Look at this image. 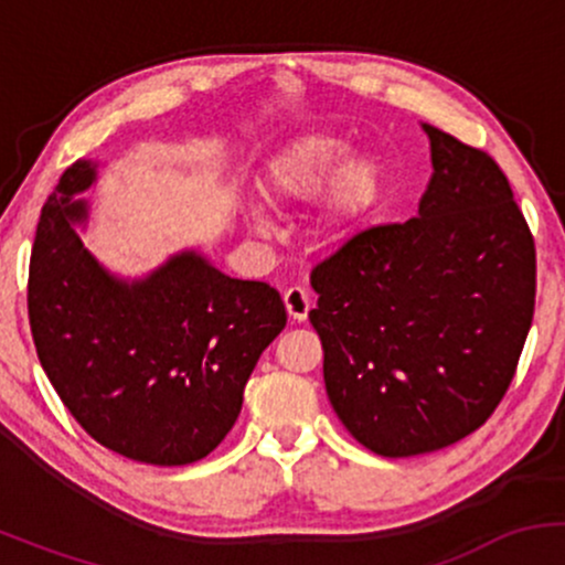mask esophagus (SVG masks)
I'll list each match as a JSON object with an SVG mask.
<instances>
[{
    "mask_svg": "<svg viewBox=\"0 0 565 565\" xmlns=\"http://www.w3.org/2000/svg\"><path fill=\"white\" fill-rule=\"evenodd\" d=\"M284 305H287L289 319L305 321L308 319L310 308H313V297H310L302 287H289L287 291H284Z\"/></svg>",
    "mask_w": 565,
    "mask_h": 565,
    "instance_id": "34e87169",
    "label": "esophagus"
}]
</instances>
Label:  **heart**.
Masks as SVG:
<instances>
[{
    "mask_svg": "<svg viewBox=\"0 0 565 565\" xmlns=\"http://www.w3.org/2000/svg\"><path fill=\"white\" fill-rule=\"evenodd\" d=\"M345 157L348 142L340 138L305 135L291 140L265 161L260 172L263 196L274 206H295L313 201L329 185L321 206V228L334 238L353 236L377 210L385 191V170L372 157H355L341 168ZM249 223L255 231L268 233L263 212L252 210Z\"/></svg>",
    "mask_w": 565,
    "mask_h": 565,
    "instance_id": "1",
    "label": "heart"
}]
</instances>
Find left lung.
<instances>
[{"instance_id":"1","label":"left lung","mask_w":565,"mask_h":565,"mask_svg":"<svg viewBox=\"0 0 565 565\" xmlns=\"http://www.w3.org/2000/svg\"><path fill=\"white\" fill-rule=\"evenodd\" d=\"M419 215L348 238L310 274L323 382L382 457L457 444L494 414L534 319L536 249L499 164L438 127Z\"/></svg>"}]
</instances>
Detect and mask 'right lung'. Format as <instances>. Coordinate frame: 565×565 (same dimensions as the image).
Wrapping results in <instances>:
<instances>
[{
    "label": "right lung",
    "mask_w": 565,
    "mask_h": 565,
    "mask_svg": "<svg viewBox=\"0 0 565 565\" xmlns=\"http://www.w3.org/2000/svg\"><path fill=\"white\" fill-rule=\"evenodd\" d=\"M93 161H74L44 201L29 265L36 355L97 444L135 462L191 465L228 436L257 359L287 327L274 287L172 255L138 281L84 249L79 199Z\"/></svg>",
    "instance_id": "right-lung-1"
}]
</instances>
